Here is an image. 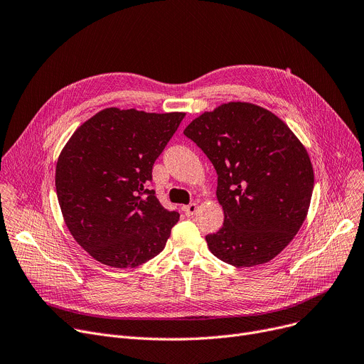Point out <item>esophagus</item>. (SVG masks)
Returning a JSON list of instances; mask_svg holds the SVG:
<instances>
[{
	"label": "esophagus",
	"instance_id": "34e87169",
	"mask_svg": "<svg viewBox=\"0 0 364 364\" xmlns=\"http://www.w3.org/2000/svg\"><path fill=\"white\" fill-rule=\"evenodd\" d=\"M198 211V203H190L183 206V213L186 214V217H192L195 215V213Z\"/></svg>",
	"mask_w": 364,
	"mask_h": 364
}]
</instances>
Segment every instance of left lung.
Returning <instances> with one entry per match:
<instances>
[{
  "label": "left lung",
  "mask_w": 364,
  "mask_h": 364,
  "mask_svg": "<svg viewBox=\"0 0 364 364\" xmlns=\"http://www.w3.org/2000/svg\"><path fill=\"white\" fill-rule=\"evenodd\" d=\"M184 136L213 162L224 223L208 247L235 267L269 262L307 217L314 171L291 128L261 106L230 102L190 122Z\"/></svg>",
  "instance_id": "8db88e82"
}]
</instances>
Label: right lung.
<instances>
[{
	"label": "right lung",
	"instance_id": "1",
	"mask_svg": "<svg viewBox=\"0 0 364 364\" xmlns=\"http://www.w3.org/2000/svg\"><path fill=\"white\" fill-rule=\"evenodd\" d=\"M184 117L107 107L60 151L57 199L70 235L94 259L132 269L162 252L180 214L165 209L147 184Z\"/></svg>",
	"mask_w": 364,
	"mask_h": 364
}]
</instances>
